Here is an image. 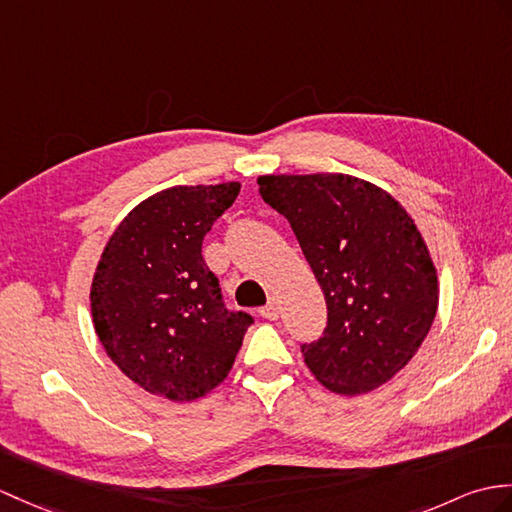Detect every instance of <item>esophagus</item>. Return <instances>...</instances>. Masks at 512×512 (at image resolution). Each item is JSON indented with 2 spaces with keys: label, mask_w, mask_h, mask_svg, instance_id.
Wrapping results in <instances>:
<instances>
[{
  "label": "esophagus",
  "mask_w": 512,
  "mask_h": 512,
  "mask_svg": "<svg viewBox=\"0 0 512 512\" xmlns=\"http://www.w3.org/2000/svg\"><path fill=\"white\" fill-rule=\"evenodd\" d=\"M259 314L264 316V318H268V320H277L279 318V303H277V299H270L268 305L261 307Z\"/></svg>",
  "instance_id": "1"
}]
</instances>
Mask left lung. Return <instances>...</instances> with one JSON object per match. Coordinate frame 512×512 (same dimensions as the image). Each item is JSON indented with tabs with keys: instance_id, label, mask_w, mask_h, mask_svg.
Returning a JSON list of instances; mask_svg holds the SVG:
<instances>
[{
	"instance_id": "obj_1",
	"label": "left lung",
	"mask_w": 512,
	"mask_h": 512,
	"mask_svg": "<svg viewBox=\"0 0 512 512\" xmlns=\"http://www.w3.org/2000/svg\"><path fill=\"white\" fill-rule=\"evenodd\" d=\"M257 185L288 218L327 301L323 338L303 344L307 368L336 395L390 382L438 310L434 259L410 213L351 174H266Z\"/></svg>"
}]
</instances>
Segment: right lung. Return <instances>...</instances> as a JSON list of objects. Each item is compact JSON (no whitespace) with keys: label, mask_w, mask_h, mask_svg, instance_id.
I'll use <instances>...</instances> for the list:
<instances>
[{"label":"right lung","mask_w":512,"mask_h":512,"mask_svg":"<svg viewBox=\"0 0 512 512\" xmlns=\"http://www.w3.org/2000/svg\"><path fill=\"white\" fill-rule=\"evenodd\" d=\"M240 183L174 185L141 200L106 242L91 316L106 355L150 395L194 401L224 382L253 318L231 314L202 237Z\"/></svg>","instance_id":"add662e5"}]
</instances>
